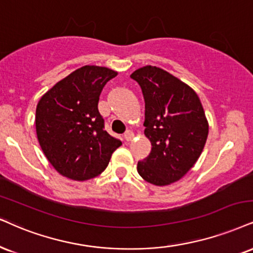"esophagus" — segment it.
<instances>
[{"mask_svg": "<svg viewBox=\"0 0 253 253\" xmlns=\"http://www.w3.org/2000/svg\"><path fill=\"white\" fill-rule=\"evenodd\" d=\"M133 132L131 131V130H127V131L124 132V138H126V141H132L133 138Z\"/></svg>", "mask_w": 253, "mask_h": 253, "instance_id": "obj_1", "label": "esophagus"}]
</instances>
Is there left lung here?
<instances>
[{
    "label": "left lung",
    "instance_id": "8db88e82",
    "mask_svg": "<svg viewBox=\"0 0 253 253\" xmlns=\"http://www.w3.org/2000/svg\"><path fill=\"white\" fill-rule=\"evenodd\" d=\"M145 101L144 133L151 152L137 164L139 176L157 186L188 173L207 142L209 123L191 86L161 68L145 65L130 75Z\"/></svg>",
    "mask_w": 253,
    "mask_h": 253
}]
</instances>
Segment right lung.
Segmentation results:
<instances>
[{"label":"right lung","mask_w":253,"mask_h":253,"mask_svg":"<svg viewBox=\"0 0 253 253\" xmlns=\"http://www.w3.org/2000/svg\"><path fill=\"white\" fill-rule=\"evenodd\" d=\"M117 71L97 65L75 70L41 97L36 107V133L43 154L62 176L86 180L105 170L122 145L104 130L98 101Z\"/></svg>","instance_id":"add662e5"}]
</instances>
